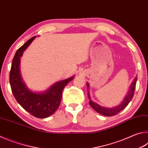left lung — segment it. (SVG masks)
I'll list each match as a JSON object with an SVG mask.
<instances>
[{
	"label": "left lung",
	"mask_w": 148,
	"mask_h": 148,
	"mask_svg": "<svg viewBox=\"0 0 148 148\" xmlns=\"http://www.w3.org/2000/svg\"><path fill=\"white\" fill-rule=\"evenodd\" d=\"M137 81V77H135L134 79L133 82H132L131 86L129 87V89L128 91V92L126 95V96L123 99L121 103L119 105H117L116 106L112 107V108H106L104 106H100L99 104L96 103V102H93L91 99V96L89 95V83H87V95H88V99H89V104L92 108H93L95 111L98 112L100 114L103 115L105 116H113L118 114L119 112H121L122 110H123L127 105L129 104L130 101H131L132 97H133L135 87H136V84Z\"/></svg>",
	"instance_id": "1"
}]
</instances>
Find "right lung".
<instances>
[{
  "label": "right lung",
  "instance_id": "obj_1",
  "mask_svg": "<svg viewBox=\"0 0 148 148\" xmlns=\"http://www.w3.org/2000/svg\"><path fill=\"white\" fill-rule=\"evenodd\" d=\"M36 37L29 39L16 51L10 72V84L15 99L21 107L34 117L46 118L53 114L58 108L63 89L74 79V76L60 80L44 91L34 92L27 87L21 77L20 61L25 50Z\"/></svg>",
  "mask_w": 148,
  "mask_h": 148
}]
</instances>
